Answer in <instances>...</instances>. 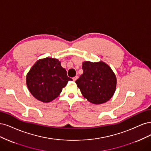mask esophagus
Here are the masks:
<instances>
[{
	"label": "esophagus",
	"instance_id": "esophagus-1",
	"mask_svg": "<svg viewBox=\"0 0 151 151\" xmlns=\"http://www.w3.org/2000/svg\"><path fill=\"white\" fill-rule=\"evenodd\" d=\"M78 76H76L73 77V80L74 81H75L78 79Z\"/></svg>",
	"mask_w": 151,
	"mask_h": 151
}]
</instances>
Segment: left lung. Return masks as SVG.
<instances>
[{
    "instance_id": "left-lung-1",
    "label": "left lung",
    "mask_w": 151,
    "mask_h": 151,
    "mask_svg": "<svg viewBox=\"0 0 151 151\" xmlns=\"http://www.w3.org/2000/svg\"><path fill=\"white\" fill-rule=\"evenodd\" d=\"M83 71L75 82L87 100L93 104H101L114 95L116 78L110 67L103 61L83 63Z\"/></svg>"
}]
</instances>
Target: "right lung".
I'll return each instance as SVG.
<instances>
[{
  "label": "right lung",
  "mask_w": 151,
  "mask_h": 151,
  "mask_svg": "<svg viewBox=\"0 0 151 151\" xmlns=\"http://www.w3.org/2000/svg\"><path fill=\"white\" fill-rule=\"evenodd\" d=\"M71 80L60 61L51 58L37 61L26 76V84L30 93L45 103L57 98L63 88Z\"/></svg>",
  "instance_id": "obj_1"
}]
</instances>
